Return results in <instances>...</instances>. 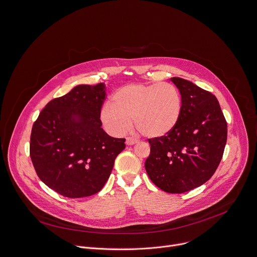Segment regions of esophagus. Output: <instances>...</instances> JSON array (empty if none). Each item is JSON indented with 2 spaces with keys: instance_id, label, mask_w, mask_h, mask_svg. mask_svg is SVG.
Wrapping results in <instances>:
<instances>
[{
  "instance_id": "34e87169",
  "label": "esophagus",
  "mask_w": 257,
  "mask_h": 257,
  "mask_svg": "<svg viewBox=\"0 0 257 257\" xmlns=\"http://www.w3.org/2000/svg\"><path fill=\"white\" fill-rule=\"evenodd\" d=\"M125 143H126V145L131 146V145H134V144H136V143H137V140H136V139H134V138L127 137V138H126V140H125Z\"/></svg>"
}]
</instances>
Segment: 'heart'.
Returning a JSON list of instances; mask_svg holds the SVG:
<instances>
[{"label": "heart", "instance_id": "1", "mask_svg": "<svg viewBox=\"0 0 257 257\" xmlns=\"http://www.w3.org/2000/svg\"><path fill=\"white\" fill-rule=\"evenodd\" d=\"M182 114V97L174 84L132 83L119 88L111 104L101 109V120L112 135H123L131 126L146 138L157 139L173 132Z\"/></svg>", "mask_w": 257, "mask_h": 257}]
</instances>
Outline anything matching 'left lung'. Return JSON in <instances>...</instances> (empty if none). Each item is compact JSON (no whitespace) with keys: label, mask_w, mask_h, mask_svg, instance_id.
I'll return each mask as SVG.
<instances>
[{"label":"left lung","mask_w":257,"mask_h":257,"mask_svg":"<svg viewBox=\"0 0 257 257\" xmlns=\"http://www.w3.org/2000/svg\"><path fill=\"white\" fill-rule=\"evenodd\" d=\"M170 80L181 93V118L168 135L148 140L145 168L159 189L181 194L213 176L222 158L227 124L214 95L180 77Z\"/></svg>","instance_id":"left-lung-1"}]
</instances>
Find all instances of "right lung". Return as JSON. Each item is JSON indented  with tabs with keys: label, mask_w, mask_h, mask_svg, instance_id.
I'll list each match as a JSON object with an SVG mask.
<instances>
[{
	"label": "right lung",
	"mask_w": 257,
	"mask_h": 257,
	"mask_svg": "<svg viewBox=\"0 0 257 257\" xmlns=\"http://www.w3.org/2000/svg\"><path fill=\"white\" fill-rule=\"evenodd\" d=\"M105 99L103 82L76 85L51 100L33 125L30 154L36 173L64 197L98 193L125 148V139L112 138L101 127Z\"/></svg>",
	"instance_id": "obj_1"
}]
</instances>
